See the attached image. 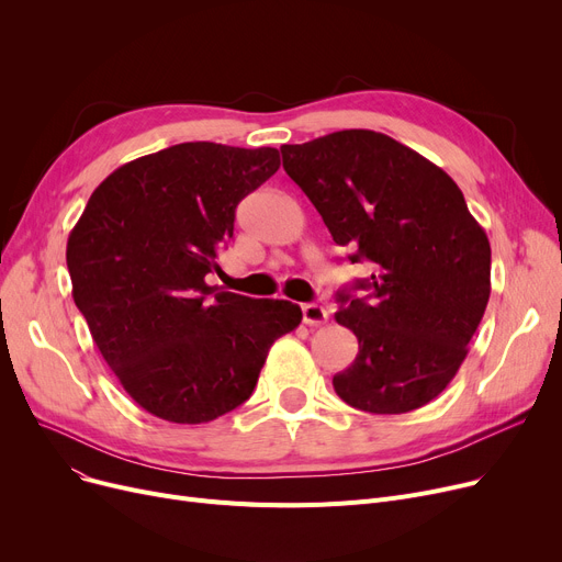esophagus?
Wrapping results in <instances>:
<instances>
[{"label":"esophagus","instance_id":"obj_1","mask_svg":"<svg viewBox=\"0 0 562 562\" xmlns=\"http://www.w3.org/2000/svg\"><path fill=\"white\" fill-rule=\"evenodd\" d=\"M328 321V310L321 307L316 303H305L303 305V323L307 326H321V323Z\"/></svg>","mask_w":562,"mask_h":562}]
</instances>
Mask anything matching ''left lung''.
Wrapping results in <instances>:
<instances>
[{"instance_id":"obj_1","label":"left lung","mask_w":562,"mask_h":562,"mask_svg":"<svg viewBox=\"0 0 562 562\" xmlns=\"http://www.w3.org/2000/svg\"><path fill=\"white\" fill-rule=\"evenodd\" d=\"M282 166L333 241L371 276L337 291L360 350L333 378L350 407L403 415L447 390L490 301V241L458 184L407 145L344 130L282 145ZM364 288L368 296L351 293Z\"/></svg>"}]
</instances>
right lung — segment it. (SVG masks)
Wrapping results in <instances>:
<instances>
[{
	"mask_svg": "<svg viewBox=\"0 0 562 562\" xmlns=\"http://www.w3.org/2000/svg\"><path fill=\"white\" fill-rule=\"evenodd\" d=\"M278 168L276 147L170 145L113 170L68 236L75 305L125 392L159 419L206 424L239 407L273 341L299 328V305L204 282L236 204Z\"/></svg>",
	"mask_w": 562,
	"mask_h": 562,
	"instance_id": "1",
	"label": "right lung"
}]
</instances>
